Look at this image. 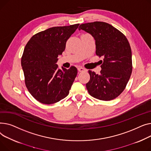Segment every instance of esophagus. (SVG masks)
Returning a JSON list of instances; mask_svg holds the SVG:
<instances>
[{
    "mask_svg": "<svg viewBox=\"0 0 151 151\" xmlns=\"http://www.w3.org/2000/svg\"><path fill=\"white\" fill-rule=\"evenodd\" d=\"M77 69L79 72H84V71H86V69L82 67H78L77 68Z\"/></svg>",
    "mask_w": 151,
    "mask_h": 151,
    "instance_id": "1",
    "label": "esophagus"
}]
</instances>
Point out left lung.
Masks as SVG:
<instances>
[{"label":"left lung","instance_id":"8db88e82","mask_svg":"<svg viewBox=\"0 0 151 151\" xmlns=\"http://www.w3.org/2000/svg\"><path fill=\"white\" fill-rule=\"evenodd\" d=\"M78 30L91 34L95 40L96 54L103 57L100 74L88 70L90 80L86 84L89 94L102 101H110L125 89L132 71L130 44L119 30L100 21L82 24Z\"/></svg>","mask_w":151,"mask_h":151}]
</instances>
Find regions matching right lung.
I'll list each match as a JSON object with an SVG mask.
<instances>
[{
	"label": "right lung",
	"instance_id": "obj_1",
	"mask_svg": "<svg viewBox=\"0 0 151 151\" xmlns=\"http://www.w3.org/2000/svg\"><path fill=\"white\" fill-rule=\"evenodd\" d=\"M78 25L49 28L33 35L26 44L21 58L25 83L32 96L42 104L56 103L69 94L77 69L75 66L60 69L56 63Z\"/></svg>",
	"mask_w": 151,
	"mask_h": 151
}]
</instances>
